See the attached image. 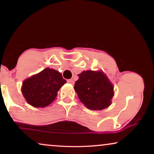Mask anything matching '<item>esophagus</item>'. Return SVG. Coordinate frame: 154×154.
<instances>
[{
    "label": "esophagus",
    "mask_w": 154,
    "mask_h": 154,
    "mask_svg": "<svg viewBox=\"0 0 154 154\" xmlns=\"http://www.w3.org/2000/svg\"><path fill=\"white\" fill-rule=\"evenodd\" d=\"M67 82H68L69 83L71 84V85H73V84H74V81H73V79H69V80H68V81H67Z\"/></svg>",
    "instance_id": "34e87169"
}]
</instances>
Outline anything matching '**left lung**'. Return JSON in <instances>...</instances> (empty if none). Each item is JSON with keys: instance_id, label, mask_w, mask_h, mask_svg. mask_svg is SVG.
<instances>
[{"instance_id": "obj_1", "label": "left lung", "mask_w": 154, "mask_h": 154, "mask_svg": "<svg viewBox=\"0 0 154 154\" xmlns=\"http://www.w3.org/2000/svg\"><path fill=\"white\" fill-rule=\"evenodd\" d=\"M79 76L74 90L85 107L90 110L100 111L110 106L114 87L104 71H83Z\"/></svg>"}]
</instances>
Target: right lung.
Instances as JSON below:
<instances>
[{
  "mask_svg": "<svg viewBox=\"0 0 154 154\" xmlns=\"http://www.w3.org/2000/svg\"><path fill=\"white\" fill-rule=\"evenodd\" d=\"M66 83L62 73L47 67L25 79L21 90L29 104L35 108H44L53 102L57 92Z\"/></svg>",
  "mask_w": 154,
  "mask_h": 154,
  "instance_id": "1",
  "label": "right lung"
}]
</instances>
